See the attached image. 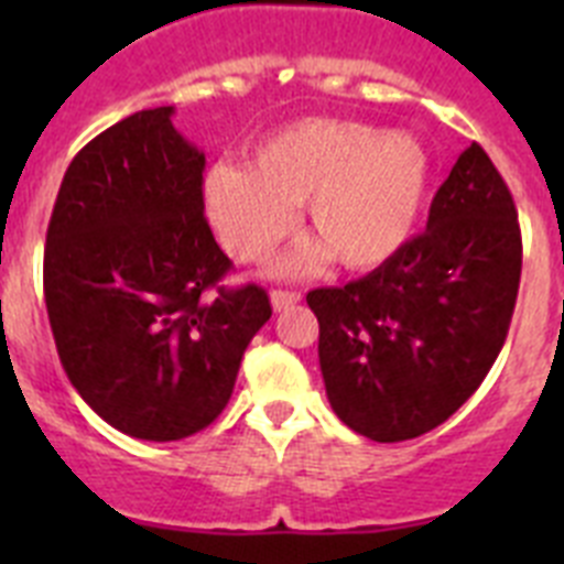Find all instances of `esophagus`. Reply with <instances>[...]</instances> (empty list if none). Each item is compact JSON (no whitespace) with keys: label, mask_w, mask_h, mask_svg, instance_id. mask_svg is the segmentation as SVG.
Here are the masks:
<instances>
[{"label":"esophagus","mask_w":564,"mask_h":564,"mask_svg":"<svg viewBox=\"0 0 564 564\" xmlns=\"http://www.w3.org/2000/svg\"><path fill=\"white\" fill-rule=\"evenodd\" d=\"M299 299H302V293H296V291H273L271 293V305H273V311L282 313V311H291Z\"/></svg>","instance_id":"obj_1"}]
</instances>
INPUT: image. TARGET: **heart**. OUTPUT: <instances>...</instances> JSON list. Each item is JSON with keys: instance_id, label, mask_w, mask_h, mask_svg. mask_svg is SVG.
<instances>
[{"instance_id": "1", "label": "heart", "mask_w": 564, "mask_h": 564, "mask_svg": "<svg viewBox=\"0 0 564 564\" xmlns=\"http://www.w3.org/2000/svg\"><path fill=\"white\" fill-rule=\"evenodd\" d=\"M430 186L432 154L415 134L302 118L268 134L251 166L208 169L203 200L223 246L242 262H265L296 231V206H307L318 239L291 253L282 271L327 257L347 271H372L410 242Z\"/></svg>"}]
</instances>
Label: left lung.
<instances>
[{
    "label": "left lung",
    "instance_id": "8db88e82",
    "mask_svg": "<svg viewBox=\"0 0 564 564\" xmlns=\"http://www.w3.org/2000/svg\"><path fill=\"white\" fill-rule=\"evenodd\" d=\"M520 271L514 197L471 143L437 188L426 231L367 276L307 293L333 412L378 443L441 426L500 356Z\"/></svg>",
    "mask_w": 564,
    "mask_h": 564
}]
</instances>
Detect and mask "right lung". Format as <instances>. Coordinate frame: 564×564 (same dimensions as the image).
I'll return each instance as SVG.
<instances>
[{"mask_svg":"<svg viewBox=\"0 0 564 564\" xmlns=\"http://www.w3.org/2000/svg\"><path fill=\"white\" fill-rule=\"evenodd\" d=\"M141 109L64 172L44 248V302L78 395L118 432L181 441L226 410L242 352L271 318L203 214L206 154Z\"/></svg>","mask_w":564,"mask_h":564,"instance_id":"right-lung-1","label":"right lung"}]
</instances>
